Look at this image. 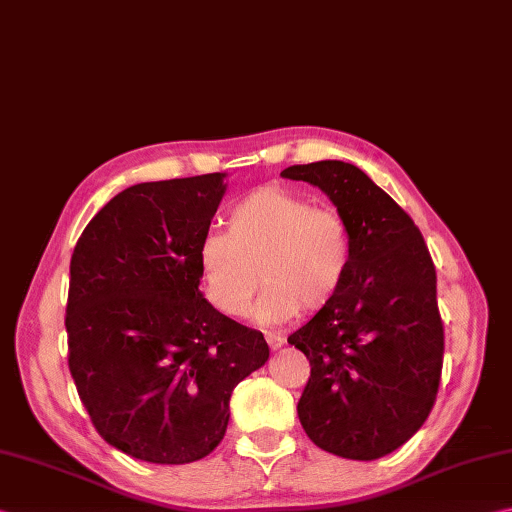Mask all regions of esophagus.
<instances>
[{"label": "esophagus", "instance_id": "34e87169", "mask_svg": "<svg viewBox=\"0 0 512 512\" xmlns=\"http://www.w3.org/2000/svg\"><path fill=\"white\" fill-rule=\"evenodd\" d=\"M264 337H266V342H268V346L273 348V350H277V348H282L284 344H286V337H284V333L282 330H264Z\"/></svg>", "mask_w": 512, "mask_h": 512}]
</instances>
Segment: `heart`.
I'll return each instance as SVG.
<instances>
[{
  "mask_svg": "<svg viewBox=\"0 0 512 512\" xmlns=\"http://www.w3.org/2000/svg\"><path fill=\"white\" fill-rule=\"evenodd\" d=\"M350 259L344 217L282 186L239 199L226 213V233L210 230L197 248L204 293L219 313L244 315L262 277L255 302L262 322L326 308L344 286Z\"/></svg>",
  "mask_w": 512,
  "mask_h": 512,
  "instance_id": "obj_1",
  "label": "heart"
}]
</instances>
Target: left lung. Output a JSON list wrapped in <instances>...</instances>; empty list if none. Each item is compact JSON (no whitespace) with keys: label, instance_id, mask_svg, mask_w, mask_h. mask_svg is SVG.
Returning a JSON list of instances; mask_svg holds the SVG:
<instances>
[{"label":"left lung","instance_id":"1","mask_svg":"<svg viewBox=\"0 0 512 512\" xmlns=\"http://www.w3.org/2000/svg\"><path fill=\"white\" fill-rule=\"evenodd\" d=\"M282 177L326 193L353 242L342 290L288 337L310 362L299 422L326 453L370 462L406 444L435 404L444 324L433 259L413 219L357 166L324 159Z\"/></svg>","mask_w":512,"mask_h":512}]
</instances>
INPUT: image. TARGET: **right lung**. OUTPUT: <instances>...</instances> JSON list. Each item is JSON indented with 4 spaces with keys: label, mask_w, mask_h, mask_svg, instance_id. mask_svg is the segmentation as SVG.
Here are the masks:
<instances>
[{
    "label": "right lung",
    "mask_w": 512,
    "mask_h": 512,
    "mask_svg": "<svg viewBox=\"0 0 512 512\" xmlns=\"http://www.w3.org/2000/svg\"><path fill=\"white\" fill-rule=\"evenodd\" d=\"M226 173L130 186L90 219L70 257L68 368L110 446L188 464L222 442L233 388L268 362L259 330L199 290L197 248Z\"/></svg>",
    "instance_id": "1"
}]
</instances>
